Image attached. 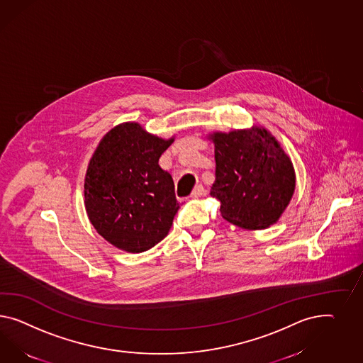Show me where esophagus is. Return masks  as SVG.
<instances>
[{
	"mask_svg": "<svg viewBox=\"0 0 363 363\" xmlns=\"http://www.w3.org/2000/svg\"><path fill=\"white\" fill-rule=\"evenodd\" d=\"M205 196V189L202 185H198V186L194 187V190H193V193H191V198H201V196Z\"/></svg>",
	"mask_w": 363,
	"mask_h": 363,
	"instance_id": "1",
	"label": "esophagus"
}]
</instances>
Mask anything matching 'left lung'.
Masks as SVG:
<instances>
[{
	"label": "left lung",
	"mask_w": 363,
	"mask_h": 363,
	"mask_svg": "<svg viewBox=\"0 0 363 363\" xmlns=\"http://www.w3.org/2000/svg\"><path fill=\"white\" fill-rule=\"evenodd\" d=\"M216 181L210 196L220 202L227 222L245 230L274 225L296 189L294 164L264 127L213 132Z\"/></svg>",
	"instance_id": "1"
}]
</instances>
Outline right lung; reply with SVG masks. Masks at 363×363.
I'll return each instance as SVG.
<instances>
[{"label": "right lung", "instance_id": "1", "mask_svg": "<svg viewBox=\"0 0 363 363\" xmlns=\"http://www.w3.org/2000/svg\"><path fill=\"white\" fill-rule=\"evenodd\" d=\"M174 141L121 123L100 140L84 177V207L108 243L138 254L167 235L181 203L172 176L158 165Z\"/></svg>", "mask_w": 363, "mask_h": 363}]
</instances>
